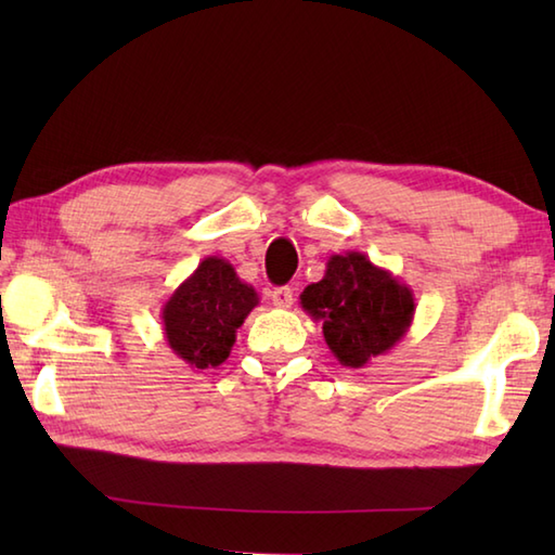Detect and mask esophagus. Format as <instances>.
I'll return each mask as SVG.
<instances>
[{
  "mask_svg": "<svg viewBox=\"0 0 555 555\" xmlns=\"http://www.w3.org/2000/svg\"><path fill=\"white\" fill-rule=\"evenodd\" d=\"M269 298H271V302L276 305V308H291V305H293V291L288 286L271 288L269 291Z\"/></svg>",
  "mask_w": 555,
  "mask_h": 555,
  "instance_id": "1",
  "label": "esophagus"
}]
</instances>
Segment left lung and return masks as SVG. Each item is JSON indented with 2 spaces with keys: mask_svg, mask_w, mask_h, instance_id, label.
I'll list each match as a JSON object with an SVG mask.
<instances>
[{
  "mask_svg": "<svg viewBox=\"0 0 555 555\" xmlns=\"http://www.w3.org/2000/svg\"><path fill=\"white\" fill-rule=\"evenodd\" d=\"M300 305L322 322L328 350L350 370L386 356L415 317V296L403 281L356 250L328 257L322 281L300 293Z\"/></svg>",
  "mask_w": 555,
  "mask_h": 555,
  "instance_id": "left-lung-1",
  "label": "left lung"
}]
</instances>
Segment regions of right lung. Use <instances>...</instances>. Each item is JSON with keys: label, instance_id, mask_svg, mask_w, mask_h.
Returning <instances> with one entry per match:
<instances>
[{"label": "right lung", "instance_id": "right-lung-1", "mask_svg": "<svg viewBox=\"0 0 555 555\" xmlns=\"http://www.w3.org/2000/svg\"><path fill=\"white\" fill-rule=\"evenodd\" d=\"M257 305V291L238 279L229 259L205 257L162 305L164 338L191 370L219 367Z\"/></svg>", "mask_w": 555, "mask_h": 555}]
</instances>
